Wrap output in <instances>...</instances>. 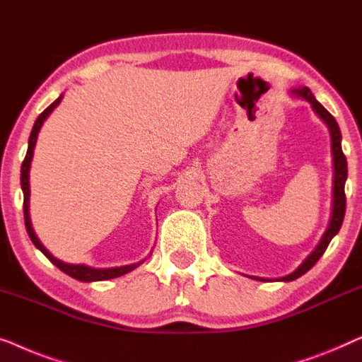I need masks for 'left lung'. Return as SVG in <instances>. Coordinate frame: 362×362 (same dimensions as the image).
<instances>
[{"label": "left lung", "instance_id": "obj_1", "mask_svg": "<svg viewBox=\"0 0 362 362\" xmlns=\"http://www.w3.org/2000/svg\"><path fill=\"white\" fill-rule=\"evenodd\" d=\"M290 96L293 98H300L308 101L312 110L317 113L320 119L327 124L329 131V137H332V154H333V169H334V177H333V206H332V218H329L327 231L323 233L322 239L317 244V247L313 249L312 252L305 257V261L300 264V266L295 269L292 274L284 277L277 279H266V277H256V276H246L249 279H254V281L259 282H292L295 279L302 277L305 272H308L312 269L320 257L323 256V252L327 251L328 244L332 239L338 234L341 225H343L344 220V211H346V197H344V183L348 179V162H346V157L343 154V149H341V131L339 126L336 123V119L332 115L325 110V106L317 101L312 91L307 86H302V88H292L288 91Z\"/></svg>", "mask_w": 362, "mask_h": 362}]
</instances>
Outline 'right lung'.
<instances>
[{
    "mask_svg": "<svg viewBox=\"0 0 362 362\" xmlns=\"http://www.w3.org/2000/svg\"><path fill=\"white\" fill-rule=\"evenodd\" d=\"M64 95H60L57 100L54 101L52 105L47 106L42 113L39 115V118L35 119L34 123V128L30 131V136H29V144H28V152H26V157H24L23 160V165H21V188H23V193H24V225H26V230L30 238V241L34 243V246L39 249L40 252L44 254L45 257L49 259L50 262L54 264V266H57L60 271L67 274L72 279H77L80 282H96V281H110V279H115V277H121L124 276V274H128L131 271H134L136 267H139L142 262L146 261V259H142L139 262H134V264H128V266H119V267H106V269H98V267H90V266H85V264H69V262H64L60 261V259L54 257L52 254H50L47 249L42 243L39 241V238L35 236L34 233V228L30 225V216H29V169H30V160H33V156H34V147H35V141H37V134L40 128H42L44 121L49 118V115L52 113L54 108H57L60 101H62ZM152 254V252H151Z\"/></svg>",
    "mask_w": 362,
    "mask_h": 362,
    "instance_id": "add662e5",
    "label": "right lung"
}]
</instances>
